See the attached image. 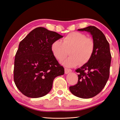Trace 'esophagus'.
Returning a JSON list of instances; mask_svg holds the SVG:
<instances>
[{"label": "esophagus", "instance_id": "1", "mask_svg": "<svg viewBox=\"0 0 120 120\" xmlns=\"http://www.w3.org/2000/svg\"><path fill=\"white\" fill-rule=\"evenodd\" d=\"M72 71V70L70 69H68V68H64V72L66 74H68V73Z\"/></svg>", "mask_w": 120, "mask_h": 120}]
</instances>
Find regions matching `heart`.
I'll use <instances>...</instances> for the list:
<instances>
[{"instance_id": "1", "label": "heart", "mask_w": 120, "mask_h": 120, "mask_svg": "<svg viewBox=\"0 0 120 120\" xmlns=\"http://www.w3.org/2000/svg\"><path fill=\"white\" fill-rule=\"evenodd\" d=\"M94 50L95 42L93 38L79 32L68 34L61 41H56L51 45L53 54L59 61L66 58L68 53L70 54V57L62 62L68 67L76 66L79 64H86L92 57Z\"/></svg>"}]
</instances>
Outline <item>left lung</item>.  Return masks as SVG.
Returning a JSON list of instances; mask_svg holds the SVG:
<instances>
[{"mask_svg":"<svg viewBox=\"0 0 120 120\" xmlns=\"http://www.w3.org/2000/svg\"><path fill=\"white\" fill-rule=\"evenodd\" d=\"M78 30L91 34L95 42V50L90 60L76 70L78 73V82L70 86L69 89L75 96L89 98L99 94L106 84L109 76L111 54L109 42L98 28L89 26Z\"/></svg>","mask_w":120,"mask_h":120,"instance_id":"obj_1","label":"left lung"}]
</instances>
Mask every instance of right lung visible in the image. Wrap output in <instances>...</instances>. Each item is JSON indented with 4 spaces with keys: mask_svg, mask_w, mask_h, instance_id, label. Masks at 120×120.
<instances>
[{
    "mask_svg": "<svg viewBox=\"0 0 120 120\" xmlns=\"http://www.w3.org/2000/svg\"><path fill=\"white\" fill-rule=\"evenodd\" d=\"M63 38L42 27L30 32L19 44L14 68V80L22 94L31 98L45 96L56 77L64 70L54 56L51 45Z\"/></svg>",
    "mask_w": 120,
    "mask_h": 120,
    "instance_id": "1",
    "label": "right lung"
}]
</instances>
